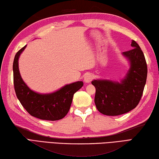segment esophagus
I'll use <instances>...</instances> for the list:
<instances>
[{
    "mask_svg": "<svg viewBox=\"0 0 159 159\" xmlns=\"http://www.w3.org/2000/svg\"><path fill=\"white\" fill-rule=\"evenodd\" d=\"M93 79V75L91 73H87L84 76V82L89 83Z\"/></svg>",
    "mask_w": 159,
    "mask_h": 159,
    "instance_id": "esophagus-1",
    "label": "esophagus"
}]
</instances>
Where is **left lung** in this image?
<instances>
[{
  "instance_id": "left-lung-1",
  "label": "left lung",
  "mask_w": 159,
  "mask_h": 159,
  "mask_svg": "<svg viewBox=\"0 0 159 159\" xmlns=\"http://www.w3.org/2000/svg\"><path fill=\"white\" fill-rule=\"evenodd\" d=\"M132 49L123 52L130 61V69L120 83L106 80L91 82L96 88V108L105 115L117 116L136 107L143 96L147 76L145 58L140 46L132 40Z\"/></svg>"
}]
</instances>
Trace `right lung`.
I'll return each instance as SVG.
<instances>
[{
    "label": "right lung",
    "mask_w": 159,
    "mask_h": 159,
    "mask_svg": "<svg viewBox=\"0 0 159 159\" xmlns=\"http://www.w3.org/2000/svg\"><path fill=\"white\" fill-rule=\"evenodd\" d=\"M26 47L16 52L13 62L14 87L16 97L24 109L33 116L49 121L63 119L70 108L74 93L82 87L83 82L67 84L61 89L48 94H40L30 89L22 80L18 64L19 56Z\"/></svg>",
    "instance_id": "add662e5"
}]
</instances>
